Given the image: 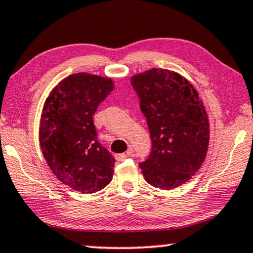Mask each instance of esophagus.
Returning <instances> with one entry per match:
<instances>
[{"label":"esophagus","mask_w":253,"mask_h":253,"mask_svg":"<svg viewBox=\"0 0 253 253\" xmlns=\"http://www.w3.org/2000/svg\"><path fill=\"white\" fill-rule=\"evenodd\" d=\"M133 153H134V149L129 148L128 152H127V153H124V154H117L116 160H117V161H124V160H126L127 158H129V156H132Z\"/></svg>","instance_id":"obj_1"}]
</instances>
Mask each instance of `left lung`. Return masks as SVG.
Listing matches in <instances>:
<instances>
[{"mask_svg":"<svg viewBox=\"0 0 253 253\" xmlns=\"http://www.w3.org/2000/svg\"><path fill=\"white\" fill-rule=\"evenodd\" d=\"M152 137V152L140 162L150 185L174 189L189 181L206 159L209 120L194 86L176 72L152 69L132 77Z\"/></svg>","mask_w":253,"mask_h":253,"instance_id":"8db88e82","label":"left lung"}]
</instances>
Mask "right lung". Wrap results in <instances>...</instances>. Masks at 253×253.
I'll list each match as a JSON object with an SVG mask.
<instances>
[{"instance_id": "obj_1", "label": "right lung", "mask_w": 253, "mask_h": 253, "mask_svg": "<svg viewBox=\"0 0 253 253\" xmlns=\"http://www.w3.org/2000/svg\"><path fill=\"white\" fill-rule=\"evenodd\" d=\"M114 89L111 79L76 73L52 89L43 107L40 142L57 178L83 194L97 193L112 181L113 156L98 141L93 114Z\"/></svg>"}]
</instances>
